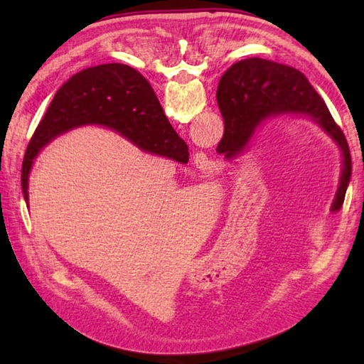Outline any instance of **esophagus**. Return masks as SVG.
Masks as SVG:
<instances>
[{"mask_svg":"<svg viewBox=\"0 0 364 364\" xmlns=\"http://www.w3.org/2000/svg\"><path fill=\"white\" fill-rule=\"evenodd\" d=\"M196 161L198 162V164H203V166H206V164H208V158H206V154H205V153H202V151H197V153H196Z\"/></svg>","mask_w":364,"mask_h":364,"instance_id":"esophagus-1","label":"esophagus"}]
</instances>
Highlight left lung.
Here are the masks:
<instances>
[{"instance_id":"8db88e82","label":"left lung","mask_w":364,"mask_h":364,"mask_svg":"<svg viewBox=\"0 0 364 364\" xmlns=\"http://www.w3.org/2000/svg\"><path fill=\"white\" fill-rule=\"evenodd\" d=\"M218 105L225 122L218 153L227 159L242 153L262 122L280 115H305L326 131L343 153V172L333 210L343 206L352 175V158L346 136L326 102L304 73L272 60L249 58L231 65L218 87Z\"/></svg>"}]
</instances>
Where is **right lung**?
Returning a JSON list of instances; mask_svg holds the SVG:
<instances>
[{
	"label": "right lung",
	"instance_id": "1",
	"mask_svg": "<svg viewBox=\"0 0 364 364\" xmlns=\"http://www.w3.org/2000/svg\"><path fill=\"white\" fill-rule=\"evenodd\" d=\"M109 127L139 149L188 162V145L170 125L144 76L123 64H103L73 75L56 92L23 158L21 191L28 202V178L37 154L54 137L80 125Z\"/></svg>",
	"mask_w": 364,
	"mask_h": 364
}]
</instances>
